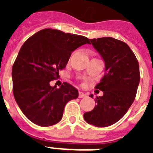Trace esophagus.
Here are the masks:
<instances>
[{
	"label": "esophagus",
	"instance_id": "esophagus-1",
	"mask_svg": "<svg viewBox=\"0 0 153 153\" xmlns=\"http://www.w3.org/2000/svg\"><path fill=\"white\" fill-rule=\"evenodd\" d=\"M86 97V94H85L84 93H83V92L79 91V98H83V97Z\"/></svg>",
	"mask_w": 153,
	"mask_h": 153
}]
</instances>
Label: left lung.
<instances>
[{
  "mask_svg": "<svg viewBox=\"0 0 153 153\" xmlns=\"http://www.w3.org/2000/svg\"><path fill=\"white\" fill-rule=\"evenodd\" d=\"M90 42L102 56L106 73L95 86L103 96L95 99L97 106L83 117L95 126H109L122 119L134 101L140 80V67L125 42L113 37L90 39Z\"/></svg>",
  "mask_w": 153,
  "mask_h": 153,
  "instance_id": "left-lung-1",
  "label": "left lung"
}]
</instances>
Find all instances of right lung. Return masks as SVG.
Segmentation results:
<instances>
[{"instance_id":"obj_1","label":"right lung","mask_w":153,"mask_h":153,"mask_svg":"<svg viewBox=\"0 0 153 153\" xmlns=\"http://www.w3.org/2000/svg\"><path fill=\"white\" fill-rule=\"evenodd\" d=\"M90 44L87 37L45 28L24 42L12 67L13 93L27 118L40 126L60 122L65 105L78 97V90L68 83L60 88L50 82L57 79L77 47Z\"/></svg>"}]
</instances>
